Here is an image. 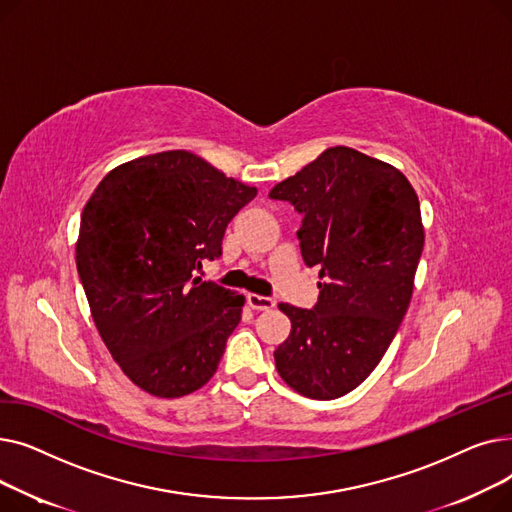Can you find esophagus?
<instances>
[{"mask_svg": "<svg viewBox=\"0 0 512 512\" xmlns=\"http://www.w3.org/2000/svg\"><path fill=\"white\" fill-rule=\"evenodd\" d=\"M247 301H249V305L253 307V309H257V311H270V309H274L276 307V299H272V297H261V294H247Z\"/></svg>", "mask_w": 512, "mask_h": 512, "instance_id": "esophagus-1", "label": "esophagus"}]
</instances>
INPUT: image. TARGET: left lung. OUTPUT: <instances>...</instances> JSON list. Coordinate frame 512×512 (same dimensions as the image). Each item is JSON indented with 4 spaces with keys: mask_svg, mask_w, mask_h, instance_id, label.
I'll use <instances>...</instances> for the list:
<instances>
[{
    "mask_svg": "<svg viewBox=\"0 0 512 512\" xmlns=\"http://www.w3.org/2000/svg\"><path fill=\"white\" fill-rule=\"evenodd\" d=\"M270 199L303 215L301 255L321 280L313 309L280 303L292 328L274 351L276 369L307 398L344 396L382 361L409 309L423 251L417 193L384 161L332 147Z\"/></svg>",
    "mask_w": 512,
    "mask_h": 512,
    "instance_id": "8db88e82",
    "label": "left lung"
}]
</instances>
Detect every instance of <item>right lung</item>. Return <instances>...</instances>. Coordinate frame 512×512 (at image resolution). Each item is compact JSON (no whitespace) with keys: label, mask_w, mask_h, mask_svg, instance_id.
I'll return each instance as SVG.
<instances>
[{"label":"right lung","mask_w":512,"mask_h":512,"mask_svg":"<svg viewBox=\"0 0 512 512\" xmlns=\"http://www.w3.org/2000/svg\"><path fill=\"white\" fill-rule=\"evenodd\" d=\"M255 195L193 153L164 151L118 166L87 201L76 270L107 351L145 392L191 394L218 369L245 297L193 272L222 255Z\"/></svg>","instance_id":"right-lung-1"}]
</instances>
